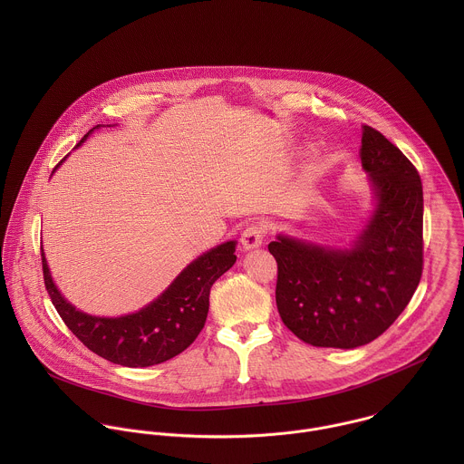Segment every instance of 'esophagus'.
<instances>
[{"label":"esophagus","mask_w":464,"mask_h":464,"mask_svg":"<svg viewBox=\"0 0 464 464\" xmlns=\"http://www.w3.org/2000/svg\"><path fill=\"white\" fill-rule=\"evenodd\" d=\"M266 227L263 223H252L248 225L241 234V246L245 250H252L263 245L265 239Z\"/></svg>","instance_id":"1"}]
</instances>
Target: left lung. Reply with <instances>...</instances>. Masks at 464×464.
Masks as SVG:
<instances>
[{
	"label": "left lung",
	"mask_w": 464,
	"mask_h": 464,
	"mask_svg": "<svg viewBox=\"0 0 464 464\" xmlns=\"http://www.w3.org/2000/svg\"><path fill=\"white\" fill-rule=\"evenodd\" d=\"M361 162L375 210L350 248L276 236V307L284 325L313 346L357 348L388 331L423 269V189L416 168L364 125Z\"/></svg>",
	"instance_id": "obj_1"
}]
</instances>
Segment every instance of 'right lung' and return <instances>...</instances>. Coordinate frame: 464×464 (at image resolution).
I'll use <instances>...</instances> for the list:
<instances>
[{
    "label": "right lung",
    "mask_w": 464,
    "mask_h": 464,
    "mask_svg": "<svg viewBox=\"0 0 464 464\" xmlns=\"http://www.w3.org/2000/svg\"><path fill=\"white\" fill-rule=\"evenodd\" d=\"M92 130L83 135L78 146ZM234 252L236 241L210 248L184 267L153 302L120 318L91 316L78 311L57 289L44 250H41V259L44 285L67 329L91 352L114 364L146 368L179 355L198 337L208 313L210 287L234 266L237 259Z\"/></svg>",
    "instance_id": "obj_1"
}]
</instances>
